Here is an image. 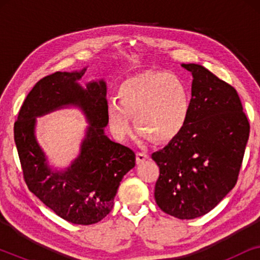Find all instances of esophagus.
Instances as JSON below:
<instances>
[{"label":"esophagus","mask_w":260,"mask_h":260,"mask_svg":"<svg viewBox=\"0 0 260 260\" xmlns=\"http://www.w3.org/2000/svg\"><path fill=\"white\" fill-rule=\"evenodd\" d=\"M148 157H149L148 154H145V152H142V151H138L136 154V162L142 163L143 161H145Z\"/></svg>","instance_id":"1"}]
</instances>
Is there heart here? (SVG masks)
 <instances>
[{
	"label": "heart",
	"mask_w": 260,
	"mask_h": 260,
	"mask_svg": "<svg viewBox=\"0 0 260 260\" xmlns=\"http://www.w3.org/2000/svg\"><path fill=\"white\" fill-rule=\"evenodd\" d=\"M119 102L106 105L109 126L117 140L131 133L130 117L137 130L155 143H166L186 125L190 110L187 84L175 73H142L123 81Z\"/></svg>",
	"instance_id": "obj_1"
}]
</instances>
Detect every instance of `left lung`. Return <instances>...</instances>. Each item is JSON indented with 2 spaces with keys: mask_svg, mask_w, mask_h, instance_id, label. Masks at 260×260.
Returning <instances> with one entry per match:
<instances>
[{
  "mask_svg": "<svg viewBox=\"0 0 260 260\" xmlns=\"http://www.w3.org/2000/svg\"><path fill=\"white\" fill-rule=\"evenodd\" d=\"M182 67L193 74L189 116L151 158L159 168L156 204L188 220L207 214L236 186L250 123L236 88L198 63Z\"/></svg>",
  "mask_w": 260,
  "mask_h": 260,
  "instance_id": "1",
  "label": "left lung"
}]
</instances>
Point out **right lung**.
I'll list each match as a JSON object with an SVG mask.
<instances>
[{
  "label": "right lung",
  "instance_id": "right-lung-1",
  "mask_svg": "<svg viewBox=\"0 0 260 260\" xmlns=\"http://www.w3.org/2000/svg\"><path fill=\"white\" fill-rule=\"evenodd\" d=\"M86 69L55 72L39 80L24 99L14 124V140L23 177L31 193L56 215L76 225H92L111 212L123 176L136 155L104 133L106 84L101 79L81 87ZM72 105L84 112L90 125L80 156L65 171L52 170L35 137L36 117Z\"/></svg>",
  "mask_w": 260,
  "mask_h": 260
}]
</instances>
